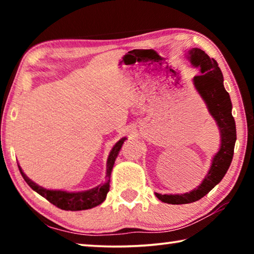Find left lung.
<instances>
[{
    "label": "left lung",
    "mask_w": 254,
    "mask_h": 254,
    "mask_svg": "<svg viewBox=\"0 0 254 254\" xmlns=\"http://www.w3.org/2000/svg\"><path fill=\"white\" fill-rule=\"evenodd\" d=\"M186 58L191 66L199 68L200 75L192 78V83L197 93L203 98L208 112L216 122L221 134V145L218 151L212 159V165L206 174L203 182L185 194H158L154 192L159 200L167 204L182 205L194 203L207 195L224 177L233 159L234 145L236 141V127L233 115H232V102L230 94L224 88L223 74L216 60L209 58L205 51L198 48L188 50Z\"/></svg>",
    "instance_id": "left-lung-1"
}]
</instances>
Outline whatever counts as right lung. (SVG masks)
Listing matches in <instances>:
<instances>
[{
    "label": "right lung",
    "instance_id": "1",
    "mask_svg": "<svg viewBox=\"0 0 254 254\" xmlns=\"http://www.w3.org/2000/svg\"><path fill=\"white\" fill-rule=\"evenodd\" d=\"M127 137H122L119 140L113 148H112L111 152L109 154L106 162V180L103 184H100L98 186L94 187L92 189L84 191H66V190H54V189H47L39 186V185L32 182L27 175L23 173V170L19 166V170L21 175H22L23 179L25 180L30 187H31L34 191L38 194L45 197L47 200H49L51 204L57 206L58 208L64 210H84L89 209L96 206L101 205L103 201L105 200L107 192L110 190V178L112 174V169H113L115 159L119 156L120 150H121L124 141Z\"/></svg>",
    "mask_w": 254,
    "mask_h": 254
}]
</instances>
